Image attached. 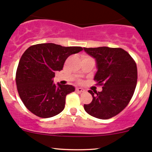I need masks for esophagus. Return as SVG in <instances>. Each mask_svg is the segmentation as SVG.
<instances>
[{"mask_svg":"<svg viewBox=\"0 0 152 152\" xmlns=\"http://www.w3.org/2000/svg\"><path fill=\"white\" fill-rule=\"evenodd\" d=\"M76 91L77 92H79V93H81V92H83L84 91V89H83V88H81V87H77V88H76Z\"/></svg>","mask_w":152,"mask_h":152,"instance_id":"1","label":"esophagus"}]
</instances>
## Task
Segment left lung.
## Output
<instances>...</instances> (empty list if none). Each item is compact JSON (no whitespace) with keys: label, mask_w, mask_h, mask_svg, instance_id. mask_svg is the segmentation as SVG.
<instances>
[{"label":"left lung","mask_w":152,"mask_h":152,"mask_svg":"<svg viewBox=\"0 0 152 152\" xmlns=\"http://www.w3.org/2000/svg\"><path fill=\"white\" fill-rule=\"evenodd\" d=\"M95 58L97 71L94 80L103 85L102 91L88 92L92 102L84 104L85 111L100 119H108L124 109L133 96L137 83V64L121 48H83Z\"/></svg>","instance_id":"8db88e82"}]
</instances>
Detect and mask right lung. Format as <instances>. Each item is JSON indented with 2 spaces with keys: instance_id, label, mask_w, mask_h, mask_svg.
Here are the masks:
<instances>
[{
  "instance_id": "right-lung-1",
  "label": "right lung",
  "mask_w": 152,
  "mask_h": 152,
  "mask_svg": "<svg viewBox=\"0 0 152 152\" xmlns=\"http://www.w3.org/2000/svg\"><path fill=\"white\" fill-rule=\"evenodd\" d=\"M80 46L65 47L40 43L28 48L19 61L15 76L20 98L31 112L41 118L58 114L65 107L66 96L74 86L53 83L56 71L63 69L66 58L81 51Z\"/></svg>"
}]
</instances>
